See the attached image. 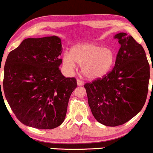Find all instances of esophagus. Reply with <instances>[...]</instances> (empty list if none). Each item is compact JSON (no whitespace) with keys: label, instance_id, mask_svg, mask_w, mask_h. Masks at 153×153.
Here are the masks:
<instances>
[{"label":"esophagus","instance_id":"34e87169","mask_svg":"<svg viewBox=\"0 0 153 153\" xmlns=\"http://www.w3.org/2000/svg\"><path fill=\"white\" fill-rule=\"evenodd\" d=\"M76 82H77V85H78L79 86H82V85H84V82H83L82 80L77 79Z\"/></svg>","mask_w":153,"mask_h":153}]
</instances>
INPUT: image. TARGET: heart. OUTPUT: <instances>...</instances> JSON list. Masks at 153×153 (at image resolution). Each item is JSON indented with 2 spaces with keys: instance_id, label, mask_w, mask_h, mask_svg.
<instances>
[{
  "instance_id": "1",
  "label": "heart",
  "mask_w": 153,
  "mask_h": 153,
  "mask_svg": "<svg viewBox=\"0 0 153 153\" xmlns=\"http://www.w3.org/2000/svg\"><path fill=\"white\" fill-rule=\"evenodd\" d=\"M117 54L111 48L98 43L82 44L72 48L71 53H65L62 63L68 71H73L76 64L82 65V73L91 79L105 76L112 68Z\"/></svg>"
}]
</instances>
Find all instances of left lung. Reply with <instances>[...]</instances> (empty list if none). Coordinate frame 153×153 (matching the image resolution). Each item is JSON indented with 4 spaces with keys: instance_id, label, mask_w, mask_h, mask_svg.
<instances>
[{
    "instance_id": "1",
    "label": "left lung",
    "mask_w": 153,
    "mask_h": 153,
    "mask_svg": "<svg viewBox=\"0 0 153 153\" xmlns=\"http://www.w3.org/2000/svg\"><path fill=\"white\" fill-rule=\"evenodd\" d=\"M114 38L120 45L114 68L84 85L94 117L108 126L124 124L142 109L149 79V65L143 47L125 33Z\"/></svg>"
}]
</instances>
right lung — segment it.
Wrapping results in <instances>:
<instances>
[{"instance_id":"obj_1","label":"right lung","mask_w":153,"mask_h":153,"mask_svg":"<svg viewBox=\"0 0 153 153\" xmlns=\"http://www.w3.org/2000/svg\"><path fill=\"white\" fill-rule=\"evenodd\" d=\"M62 53L61 39L53 36L26 39L7 56L4 95L26 126L52 129L65 118L69 98L77 84L74 77L66 78L59 70ZM0 88L1 95V81Z\"/></svg>"}]
</instances>
